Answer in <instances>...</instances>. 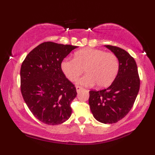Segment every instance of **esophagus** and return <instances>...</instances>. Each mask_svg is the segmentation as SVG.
Instances as JSON below:
<instances>
[{
  "label": "esophagus",
  "instance_id": "1",
  "mask_svg": "<svg viewBox=\"0 0 155 155\" xmlns=\"http://www.w3.org/2000/svg\"><path fill=\"white\" fill-rule=\"evenodd\" d=\"M76 92L79 93V92H80V91H81V89H82L83 88H82V87H80V86H76Z\"/></svg>",
  "mask_w": 155,
  "mask_h": 155
}]
</instances>
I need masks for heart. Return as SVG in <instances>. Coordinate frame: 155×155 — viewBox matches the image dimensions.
Returning <instances> with one entry per match:
<instances>
[{
    "instance_id": "1",
    "label": "heart",
    "mask_w": 155,
    "mask_h": 155,
    "mask_svg": "<svg viewBox=\"0 0 155 155\" xmlns=\"http://www.w3.org/2000/svg\"><path fill=\"white\" fill-rule=\"evenodd\" d=\"M61 70L70 81H75L83 74L78 84L92 86L97 84L100 88L107 87L113 82L119 71V61L114 53H105L104 50L85 48L76 52L74 58L63 59Z\"/></svg>"
}]
</instances>
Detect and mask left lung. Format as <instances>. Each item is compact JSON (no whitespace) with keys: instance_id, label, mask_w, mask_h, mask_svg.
Here are the masks:
<instances>
[{"instance_id":"8db88e82","label":"left lung","mask_w":155,"mask_h":155,"mask_svg":"<svg viewBox=\"0 0 155 155\" xmlns=\"http://www.w3.org/2000/svg\"><path fill=\"white\" fill-rule=\"evenodd\" d=\"M118 57L119 71L109 87L89 91V104L94 118L105 124L117 123L133 107L140 87L135 60L128 52L116 46L105 45Z\"/></svg>"}]
</instances>
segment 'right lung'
I'll use <instances>...</instances> for the list:
<instances>
[{"label":"right lung","instance_id":"right-lung-1","mask_svg":"<svg viewBox=\"0 0 155 155\" xmlns=\"http://www.w3.org/2000/svg\"><path fill=\"white\" fill-rule=\"evenodd\" d=\"M76 48L45 42L31 50L22 63L21 94L31 113L44 124H61L71 115V103L77 92L61 64Z\"/></svg>","mask_w":155,"mask_h":155}]
</instances>
